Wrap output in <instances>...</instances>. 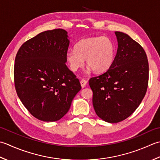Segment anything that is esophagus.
<instances>
[{"label": "esophagus", "mask_w": 160, "mask_h": 160, "mask_svg": "<svg viewBox=\"0 0 160 160\" xmlns=\"http://www.w3.org/2000/svg\"><path fill=\"white\" fill-rule=\"evenodd\" d=\"M80 83H81V87H82L83 88H85V87H86V86L87 81H86L85 79H81V81H80Z\"/></svg>", "instance_id": "34e87169"}]
</instances>
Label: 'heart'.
Segmentation results:
<instances>
[{
  "mask_svg": "<svg viewBox=\"0 0 160 160\" xmlns=\"http://www.w3.org/2000/svg\"><path fill=\"white\" fill-rule=\"evenodd\" d=\"M115 52V45L108 37H92L81 39L75 45L74 50L67 52L65 58L72 72H77L83 66L85 58L87 72L93 70L94 72L102 73L112 66Z\"/></svg>",
  "mask_w": 160,
  "mask_h": 160,
  "instance_id": "1",
  "label": "heart"
}]
</instances>
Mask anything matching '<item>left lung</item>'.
I'll list each match as a JSON object with an SVG mask.
<instances>
[{"label":"left lung","mask_w":160,"mask_h":160,"mask_svg":"<svg viewBox=\"0 0 160 160\" xmlns=\"http://www.w3.org/2000/svg\"><path fill=\"white\" fill-rule=\"evenodd\" d=\"M118 48L112 66L89 80L99 118L118 123L134 112L147 90L148 62L144 49L128 34L115 32Z\"/></svg>","instance_id":"obj_1"}]
</instances>
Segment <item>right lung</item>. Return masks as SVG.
Listing matches in <instances>:
<instances>
[{
	"instance_id": "1",
	"label": "right lung",
	"mask_w": 160,
	"mask_h": 160,
	"mask_svg": "<svg viewBox=\"0 0 160 160\" xmlns=\"http://www.w3.org/2000/svg\"><path fill=\"white\" fill-rule=\"evenodd\" d=\"M69 45L66 30H48L26 41L16 56L14 75L18 97L41 121L61 119L81 89L79 79L66 65Z\"/></svg>"
}]
</instances>
